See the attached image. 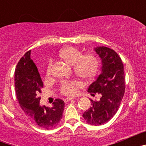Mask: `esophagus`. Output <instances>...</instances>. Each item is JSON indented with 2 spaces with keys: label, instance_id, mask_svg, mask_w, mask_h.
Wrapping results in <instances>:
<instances>
[{
  "label": "esophagus",
  "instance_id": "obj_1",
  "mask_svg": "<svg viewBox=\"0 0 146 146\" xmlns=\"http://www.w3.org/2000/svg\"><path fill=\"white\" fill-rule=\"evenodd\" d=\"M76 98H74V97H67V98H65L64 99V102H68L69 101H71V100H74V99H75Z\"/></svg>",
  "mask_w": 146,
  "mask_h": 146
}]
</instances>
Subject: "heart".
<instances>
[{
  "label": "heart",
  "mask_w": 146,
  "mask_h": 146,
  "mask_svg": "<svg viewBox=\"0 0 146 146\" xmlns=\"http://www.w3.org/2000/svg\"><path fill=\"white\" fill-rule=\"evenodd\" d=\"M60 59L67 64L73 65L74 74L82 79L90 80L94 79L97 74L99 66V60L96 55L93 53L82 54V51L75 47H67L59 52ZM52 61L50 60L46 68V74H52ZM82 86L77 80H69L62 82L60 87V94L65 96H74L77 88Z\"/></svg>",
  "instance_id": "obj_1"
}]
</instances>
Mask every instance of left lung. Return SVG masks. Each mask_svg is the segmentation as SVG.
Returning <instances> with one entry per match:
<instances>
[{
    "label": "left lung",
    "mask_w": 146,
    "mask_h": 146,
    "mask_svg": "<svg viewBox=\"0 0 146 146\" xmlns=\"http://www.w3.org/2000/svg\"><path fill=\"white\" fill-rule=\"evenodd\" d=\"M102 59V73L89 86L88 91L93 96L102 95L99 101L91 102V107L82 114L88 124L99 126L106 123L117 113L125 92L123 62L117 52L106 47L94 48Z\"/></svg>",
    "instance_id": "1"
}]
</instances>
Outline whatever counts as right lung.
I'll return each mask as SVG.
<instances>
[{
    "label": "right lung",
    "mask_w": 146,
    "mask_h": 146,
    "mask_svg": "<svg viewBox=\"0 0 146 146\" xmlns=\"http://www.w3.org/2000/svg\"><path fill=\"white\" fill-rule=\"evenodd\" d=\"M15 91L17 101L24 113L31 118L33 123L45 129L55 128L63 117L64 102L56 99L52 107H41L42 82L37 67L31 59V50L20 58L15 69Z\"/></svg>",
    "instance_id": "obj_1"
}]
</instances>
